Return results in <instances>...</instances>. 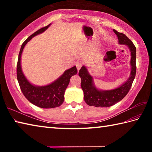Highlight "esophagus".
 Segmentation results:
<instances>
[{
	"instance_id": "1",
	"label": "esophagus",
	"mask_w": 152,
	"mask_h": 152,
	"mask_svg": "<svg viewBox=\"0 0 152 152\" xmlns=\"http://www.w3.org/2000/svg\"><path fill=\"white\" fill-rule=\"evenodd\" d=\"M76 68H77V70H78V71L80 70V69L81 68V67L82 66V64L81 63V62H80V61H79V62H78V63H77L76 64Z\"/></svg>"
}]
</instances>
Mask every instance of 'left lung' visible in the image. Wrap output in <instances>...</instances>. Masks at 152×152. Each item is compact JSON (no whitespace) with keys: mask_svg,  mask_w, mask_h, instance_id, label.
<instances>
[{"mask_svg":"<svg viewBox=\"0 0 152 152\" xmlns=\"http://www.w3.org/2000/svg\"><path fill=\"white\" fill-rule=\"evenodd\" d=\"M117 35L119 43L126 45L131 51L130 76L125 83L117 88L102 91L96 88L92 76L89 74L86 67L83 66L79 70L78 75L81 78V88L84 92V99L89 106L96 107H111L124 98L129 91L136 74V48L125 34L113 29Z\"/></svg>","mask_w":152,"mask_h":152,"instance_id":"1","label":"left lung"}]
</instances>
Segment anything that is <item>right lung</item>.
Segmentation results:
<instances>
[{"label": "right lung", "mask_w": 152, "mask_h": 152, "mask_svg": "<svg viewBox=\"0 0 152 152\" xmlns=\"http://www.w3.org/2000/svg\"><path fill=\"white\" fill-rule=\"evenodd\" d=\"M50 25L37 31L25 41L20 48L17 66V77L23 94L30 102L35 106L43 109L58 107L63 103L64 92L67 86H68L71 77L76 75L78 72L76 66H74L72 68L66 70L62 75L52 83L42 86L33 85L27 80L23 73L20 65V58L25 45L35 35L45 31Z\"/></svg>", "instance_id": "add662e5"}]
</instances>
